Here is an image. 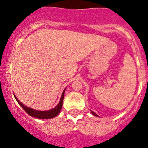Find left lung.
Masks as SVG:
<instances>
[{"instance_id":"left-lung-1","label":"left lung","mask_w":148,"mask_h":148,"mask_svg":"<svg viewBox=\"0 0 148 148\" xmlns=\"http://www.w3.org/2000/svg\"><path fill=\"white\" fill-rule=\"evenodd\" d=\"M91 112H92V114H93V115H95V116H97V117H99V116H98V115H97V114H95V112H94L91 111Z\"/></svg>"}]
</instances>
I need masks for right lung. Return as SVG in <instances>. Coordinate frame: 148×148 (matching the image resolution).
<instances>
[{"label":"right lung","mask_w":148,"mask_h":148,"mask_svg":"<svg viewBox=\"0 0 148 148\" xmlns=\"http://www.w3.org/2000/svg\"><path fill=\"white\" fill-rule=\"evenodd\" d=\"M65 89L64 90L63 93H62V97H61L60 101H59V104H57V106L55 107V108L52 109V110H47V111H38V110H36L32 108H30V107H26V106H25L24 104H22V103L17 99V97H16L15 95L14 97H15V99H16V101H17L18 103L21 105V107L22 108L25 110V112H26L28 114H29L30 116H31V117H36V118H38V119H51V118H53V117H56V116L59 114L61 110H62V104H63L64 97Z\"/></svg>","instance_id":"right-lung-1"}]
</instances>
